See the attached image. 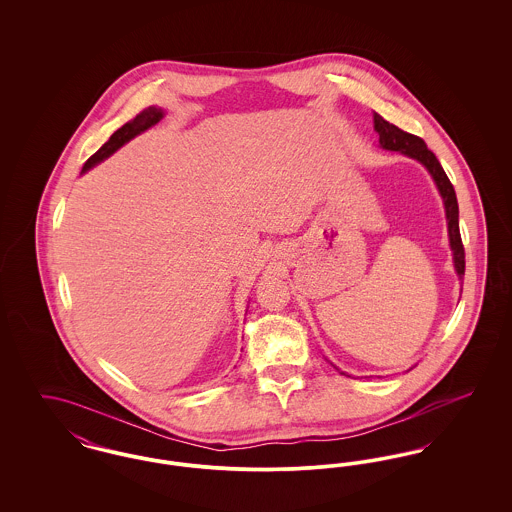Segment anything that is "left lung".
<instances>
[{
    "label": "left lung",
    "instance_id": "1",
    "mask_svg": "<svg viewBox=\"0 0 512 512\" xmlns=\"http://www.w3.org/2000/svg\"><path fill=\"white\" fill-rule=\"evenodd\" d=\"M374 130L380 136V146L384 149H391V151H401V153L413 157L416 161H420L434 176V180L438 184L439 194L443 197V205H445L449 242H451L453 257H455V268H457L459 276L463 278L464 245L463 240H461V230H459V203H457L455 188H453L451 180L447 178L443 167L439 165L438 157L428 149L422 138L397 128L395 124L386 121L378 113H374Z\"/></svg>",
    "mask_w": 512,
    "mask_h": 512
}]
</instances>
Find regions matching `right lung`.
<instances>
[{
	"label": "right lung",
	"mask_w": 512,
	"mask_h": 512,
	"mask_svg": "<svg viewBox=\"0 0 512 512\" xmlns=\"http://www.w3.org/2000/svg\"><path fill=\"white\" fill-rule=\"evenodd\" d=\"M161 119H163V111H161V109H157V107H147L146 111H142L134 121L126 122V124L121 126L103 146L99 147L98 151L84 163L82 172L92 169L94 165H98L103 159H107L109 155H113L119 147L124 146L126 142H130L134 136L142 134L147 128H151L153 124H157Z\"/></svg>",
	"instance_id": "1"
}]
</instances>
